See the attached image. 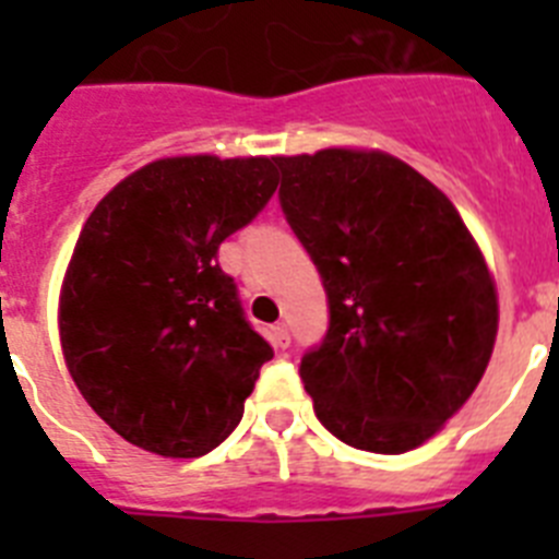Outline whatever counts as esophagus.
<instances>
[{"label": "esophagus", "mask_w": 559, "mask_h": 559, "mask_svg": "<svg viewBox=\"0 0 559 559\" xmlns=\"http://www.w3.org/2000/svg\"><path fill=\"white\" fill-rule=\"evenodd\" d=\"M271 344H274L276 349H285L290 344V333H288V324L285 322H276L274 328H271Z\"/></svg>", "instance_id": "34e87169"}]
</instances>
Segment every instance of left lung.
<instances>
[{"label": "left lung", "mask_w": 559, "mask_h": 559, "mask_svg": "<svg viewBox=\"0 0 559 559\" xmlns=\"http://www.w3.org/2000/svg\"><path fill=\"white\" fill-rule=\"evenodd\" d=\"M274 162L285 221L328 294V333L299 364L316 417L358 451H412L490 364L498 302L481 251L445 192L389 153Z\"/></svg>", "instance_id": "obj_1"}]
</instances>
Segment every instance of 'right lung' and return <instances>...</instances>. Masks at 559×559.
Here are the masks:
<instances>
[{
	"label": "right lung",
	"mask_w": 559,
	"mask_h": 559,
	"mask_svg": "<svg viewBox=\"0 0 559 559\" xmlns=\"http://www.w3.org/2000/svg\"><path fill=\"white\" fill-rule=\"evenodd\" d=\"M274 159L176 156L131 173L95 206L61 290V344L86 403L142 451L218 448L269 341L218 265L226 237L274 195Z\"/></svg>",
	"instance_id": "add662e5"
}]
</instances>
